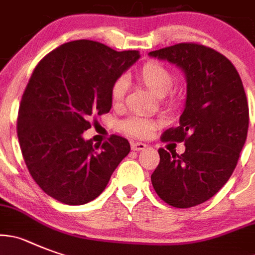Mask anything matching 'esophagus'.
I'll use <instances>...</instances> for the list:
<instances>
[{"instance_id":"obj_1","label":"esophagus","mask_w":255,"mask_h":255,"mask_svg":"<svg viewBox=\"0 0 255 255\" xmlns=\"http://www.w3.org/2000/svg\"><path fill=\"white\" fill-rule=\"evenodd\" d=\"M148 146H146V144L144 143H140V141H132L131 143V149L134 151H140V150H144V149H146Z\"/></svg>"}]
</instances>
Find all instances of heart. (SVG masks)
<instances>
[{"label":"heart","mask_w":255,"mask_h":255,"mask_svg":"<svg viewBox=\"0 0 255 255\" xmlns=\"http://www.w3.org/2000/svg\"><path fill=\"white\" fill-rule=\"evenodd\" d=\"M137 78L158 97H163L167 95L170 88L173 87L174 81H176L173 72L156 60H148L146 63H144L137 69ZM126 90H128V82H126L125 77H119L112 83L111 91H110L112 102L115 105L121 104L125 99ZM156 125H158L156 121L140 118V116H131L121 123V129L124 132L131 135V136L144 139L154 131Z\"/></svg>","instance_id":"b5f03b06"}]
</instances>
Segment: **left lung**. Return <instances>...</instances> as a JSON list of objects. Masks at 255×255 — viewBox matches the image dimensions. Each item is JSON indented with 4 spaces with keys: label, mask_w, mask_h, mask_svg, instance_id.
<instances>
[{
    "label": "left lung",
    "mask_w": 255,
    "mask_h": 255,
    "mask_svg": "<svg viewBox=\"0 0 255 255\" xmlns=\"http://www.w3.org/2000/svg\"><path fill=\"white\" fill-rule=\"evenodd\" d=\"M149 55L176 64L187 81L179 126L162 135L163 141H183L186 150L178 155L160 148L151 184L170 206H197L229 181L247 140L249 107L242 78L228 58L201 44H176Z\"/></svg>",
    "instance_id": "left-lung-1"
}]
</instances>
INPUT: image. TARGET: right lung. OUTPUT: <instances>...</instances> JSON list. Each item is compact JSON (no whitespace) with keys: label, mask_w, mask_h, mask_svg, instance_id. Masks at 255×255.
I'll return each instance as SVG.
<instances>
[{"label":"right lung","mask_w":255,"mask_h":255,"mask_svg":"<svg viewBox=\"0 0 255 255\" xmlns=\"http://www.w3.org/2000/svg\"><path fill=\"white\" fill-rule=\"evenodd\" d=\"M140 58L92 40L58 46L37 63L21 99L17 136L29 173L50 197L67 205L95 200L130 151L111 135L102 145L83 139L91 118L111 110L112 83Z\"/></svg>","instance_id":"1"}]
</instances>
